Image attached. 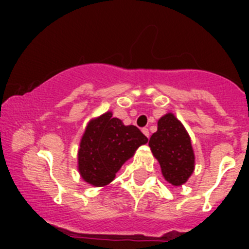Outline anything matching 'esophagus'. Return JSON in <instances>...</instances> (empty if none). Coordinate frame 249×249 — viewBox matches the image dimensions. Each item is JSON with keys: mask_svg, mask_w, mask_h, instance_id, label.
<instances>
[{"mask_svg": "<svg viewBox=\"0 0 249 249\" xmlns=\"http://www.w3.org/2000/svg\"><path fill=\"white\" fill-rule=\"evenodd\" d=\"M142 132H143V135L146 136L147 138L149 137V131H148V128H142Z\"/></svg>", "mask_w": 249, "mask_h": 249, "instance_id": "34e87169", "label": "esophagus"}]
</instances>
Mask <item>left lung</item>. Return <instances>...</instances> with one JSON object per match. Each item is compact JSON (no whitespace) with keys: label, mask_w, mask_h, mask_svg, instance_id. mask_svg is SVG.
Returning <instances> with one entry per match:
<instances>
[{"label":"left lung","mask_w":249,"mask_h":249,"mask_svg":"<svg viewBox=\"0 0 249 249\" xmlns=\"http://www.w3.org/2000/svg\"><path fill=\"white\" fill-rule=\"evenodd\" d=\"M148 146L157 160L164 179L181 186L195 171V153L190 135L173 113L158 120L157 132L149 138Z\"/></svg>","instance_id":"obj_1"}]
</instances>
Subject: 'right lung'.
Wrapping results in <instances>:
<instances>
[{
	"mask_svg": "<svg viewBox=\"0 0 249 249\" xmlns=\"http://www.w3.org/2000/svg\"><path fill=\"white\" fill-rule=\"evenodd\" d=\"M147 142L137 127L124 126L112 117V112H106L86 127L78 149V172L92 186H107L136 149Z\"/></svg>",
	"mask_w": 249,
	"mask_h": 249,
	"instance_id": "right-lung-1",
	"label": "right lung"
}]
</instances>
